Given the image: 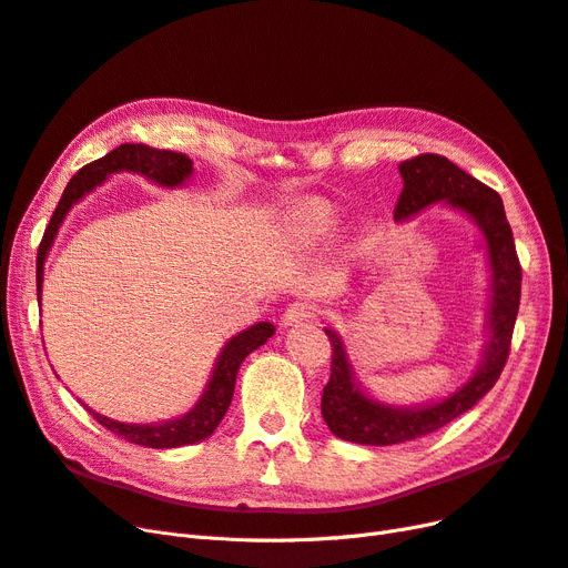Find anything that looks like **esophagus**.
<instances>
[{
    "label": "esophagus",
    "instance_id": "esophagus-1",
    "mask_svg": "<svg viewBox=\"0 0 568 568\" xmlns=\"http://www.w3.org/2000/svg\"><path fill=\"white\" fill-rule=\"evenodd\" d=\"M315 312H317V305L312 303V301H293L288 307H286V312L282 315V324L284 326H296V324H301V322H305V320H310V317H315Z\"/></svg>",
    "mask_w": 568,
    "mask_h": 568
}]
</instances>
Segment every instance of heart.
<instances>
[{"mask_svg":"<svg viewBox=\"0 0 568 568\" xmlns=\"http://www.w3.org/2000/svg\"><path fill=\"white\" fill-rule=\"evenodd\" d=\"M334 225V211L326 204H307L298 213V230L303 237H320Z\"/></svg>","mask_w":568,"mask_h":568,"instance_id":"1","label":"heart"}]
</instances>
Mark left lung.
<instances>
[{
	"label": "left lung",
	"mask_w": 568,
	"mask_h": 568,
	"mask_svg": "<svg viewBox=\"0 0 568 568\" xmlns=\"http://www.w3.org/2000/svg\"><path fill=\"white\" fill-rule=\"evenodd\" d=\"M399 173L404 190L395 206L397 223H406L423 209L442 202L465 213L479 227L486 244L488 275H491L488 277L491 284H488L486 343L473 378L463 383L456 393L429 404L395 406L366 393L349 362L343 336L331 326H324L334 355H331V378L322 395V416L336 437L366 446H389L425 437L473 408L496 385L510 355L521 293V267L513 230L496 190L486 187L442 154H418L414 160L402 162Z\"/></svg>",
	"instance_id": "8db88e82"
}]
</instances>
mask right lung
Returning <instances> with one entry per match:
<instances>
[{
  "instance_id": "add662e5",
  "label": "right lung",
  "mask_w": 568,
  "mask_h": 568,
  "mask_svg": "<svg viewBox=\"0 0 568 568\" xmlns=\"http://www.w3.org/2000/svg\"><path fill=\"white\" fill-rule=\"evenodd\" d=\"M122 171L145 175L148 181L158 183L162 187H181V185H185V181L190 179L194 169H192V160L185 158V154H181V152L154 150L143 143H124L120 148H114L112 152H108L105 158L95 160V162L87 164L84 169L77 171L72 175V181L68 183V187L63 190V197H61V202H58L53 216L44 230L42 244H39V251H37V301H42L47 256H49L55 234H58V230H61L70 209L77 202H82L87 194L93 192L98 185L105 183L112 173H122ZM272 334H275V324L258 322V324L248 326L246 331H242V334L232 336L223 345L216 364H213L211 378L204 387L202 397L187 410V414H183L179 418L139 425V423L112 420L108 416L95 414V410L89 406H87V410L103 427H108L110 433H114L116 437H122L131 444H139V446L179 448V446L204 442L206 437L213 435V429L221 425V420L225 416V410L232 402L234 381H237L242 362L251 355L253 349L265 345L267 338H272Z\"/></svg>"
}]
</instances>
